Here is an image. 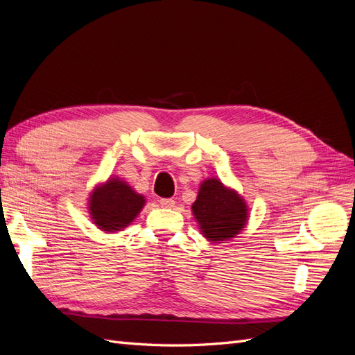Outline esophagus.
Masks as SVG:
<instances>
[{
    "mask_svg": "<svg viewBox=\"0 0 355 355\" xmlns=\"http://www.w3.org/2000/svg\"><path fill=\"white\" fill-rule=\"evenodd\" d=\"M159 206L163 209H173L175 207V200L171 198H161L159 200Z\"/></svg>",
    "mask_w": 355,
    "mask_h": 355,
    "instance_id": "1",
    "label": "esophagus"
}]
</instances>
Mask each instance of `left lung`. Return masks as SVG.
<instances>
[{"label": "left lung", "instance_id": "obj_1", "mask_svg": "<svg viewBox=\"0 0 355 355\" xmlns=\"http://www.w3.org/2000/svg\"><path fill=\"white\" fill-rule=\"evenodd\" d=\"M191 210L201 235L210 243L235 239L250 216L245 200L235 189L223 185L218 178L201 182Z\"/></svg>", "mask_w": 355, "mask_h": 355}]
</instances>
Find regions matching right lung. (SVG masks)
<instances>
[{
    "mask_svg": "<svg viewBox=\"0 0 355 355\" xmlns=\"http://www.w3.org/2000/svg\"><path fill=\"white\" fill-rule=\"evenodd\" d=\"M145 197L118 176L96 185L87 198V210L96 228L105 234L120 232L135 222L145 207Z\"/></svg>",
    "mask_w": 355,
    "mask_h": 355,
    "instance_id": "add662e5",
    "label": "right lung"
}]
</instances>
